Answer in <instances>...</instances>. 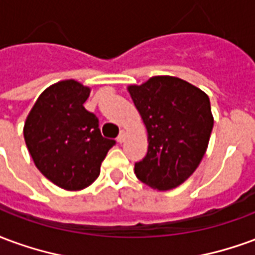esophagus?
<instances>
[{"label":"esophagus","instance_id":"34e87169","mask_svg":"<svg viewBox=\"0 0 255 255\" xmlns=\"http://www.w3.org/2000/svg\"><path fill=\"white\" fill-rule=\"evenodd\" d=\"M124 140H126V132H124V131H122V132H120V135L117 136V142H119V143H124Z\"/></svg>","mask_w":255,"mask_h":255}]
</instances>
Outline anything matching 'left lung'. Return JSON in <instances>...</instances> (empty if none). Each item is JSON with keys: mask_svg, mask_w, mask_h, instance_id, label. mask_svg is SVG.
I'll return each instance as SVG.
<instances>
[{"mask_svg": "<svg viewBox=\"0 0 255 255\" xmlns=\"http://www.w3.org/2000/svg\"><path fill=\"white\" fill-rule=\"evenodd\" d=\"M147 131V154L135 173L149 187L166 191L195 172L208 149L213 115L208 94L176 76H153L127 87Z\"/></svg>", "mask_w": 255, "mask_h": 255, "instance_id": "left-lung-1", "label": "left lung"}]
</instances>
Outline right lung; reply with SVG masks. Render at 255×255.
Instances as JSON below:
<instances>
[{
	"label": "right lung",
	"instance_id": "add662e5",
	"mask_svg": "<svg viewBox=\"0 0 255 255\" xmlns=\"http://www.w3.org/2000/svg\"><path fill=\"white\" fill-rule=\"evenodd\" d=\"M90 91L89 86L73 79L49 86L38 97L23 128L36 168L68 191L89 187L116 144L101 135L97 116L84 109Z\"/></svg>",
	"mask_w": 255,
	"mask_h": 255
}]
</instances>
